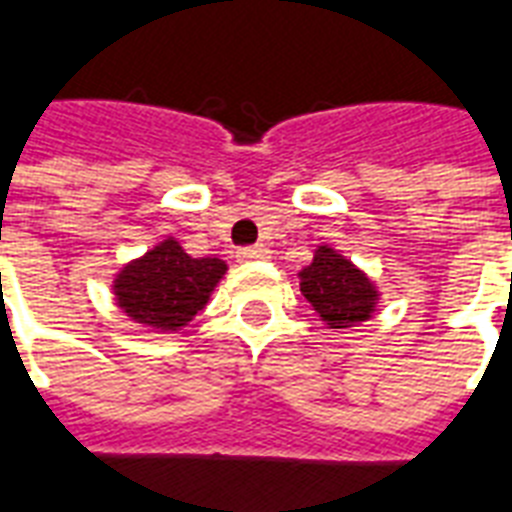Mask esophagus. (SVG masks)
<instances>
[{
  "label": "esophagus",
  "instance_id": "esophagus-1",
  "mask_svg": "<svg viewBox=\"0 0 512 512\" xmlns=\"http://www.w3.org/2000/svg\"><path fill=\"white\" fill-rule=\"evenodd\" d=\"M267 256H269L267 245H248V248H240V251H237V259L240 261L267 259Z\"/></svg>",
  "mask_w": 512,
  "mask_h": 512
}]
</instances>
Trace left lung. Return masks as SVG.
<instances>
[{
	"label": "left lung",
	"instance_id": "obj_1",
	"mask_svg": "<svg viewBox=\"0 0 512 512\" xmlns=\"http://www.w3.org/2000/svg\"><path fill=\"white\" fill-rule=\"evenodd\" d=\"M299 291L318 318L336 331L371 320L379 304L374 280L331 245H318L312 264L301 269Z\"/></svg>",
	"mask_w": 512,
	"mask_h": 512
}]
</instances>
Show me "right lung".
<instances>
[{
	"instance_id": "1",
	"label": "right lung",
	"mask_w": 512,
	"mask_h": 512,
	"mask_svg": "<svg viewBox=\"0 0 512 512\" xmlns=\"http://www.w3.org/2000/svg\"><path fill=\"white\" fill-rule=\"evenodd\" d=\"M224 275L227 264L221 259H192L178 240L165 237L117 272L112 291L117 307L133 323L176 334L208 304Z\"/></svg>"
}]
</instances>
